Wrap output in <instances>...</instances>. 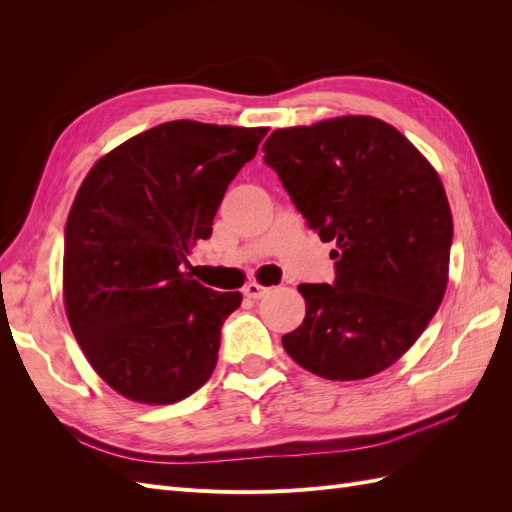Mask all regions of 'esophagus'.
Wrapping results in <instances>:
<instances>
[{
	"mask_svg": "<svg viewBox=\"0 0 512 512\" xmlns=\"http://www.w3.org/2000/svg\"><path fill=\"white\" fill-rule=\"evenodd\" d=\"M267 292H269V288L260 286V284H256V282L245 284V288H243V294H245V297H250V299H262Z\"/></svg>",
	"mask_w": 512,
	"mask_h": 512,
	"instance_id": "esophagus-1",
	"label": "esophagus"
}]
</instances>
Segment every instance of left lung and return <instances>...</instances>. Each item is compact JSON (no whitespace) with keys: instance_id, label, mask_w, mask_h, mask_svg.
I'll use <instances>...</instances> for the list:
<instances>
[{"instance_id":"8db88e82","label":"left lung","mask_w":512,"mask_h":512,"mask_svg":"<svg viewBox=\"0 0 512 512\" xmlns=\"http://www.w3.org/2000/svg\"><path fill=\"white\" fill-rule=\"evenodd\" d=\"M265 162L318 237L337 250L333 284H301L305 320L282 337L303 369L363 380L391 367L442 303L453 215L442 181L376 117L275 130Z\"/></svg>"}]
</instances>
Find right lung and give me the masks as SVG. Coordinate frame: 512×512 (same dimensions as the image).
Masks as SVG:
<instances>
[{
  "instance_id": "obj_1",
  "label": "right lung",
  "mask_w": 512,
  "mask_h": 512,
  "mask_svg": "<svg viewBox=\"0 0 512 512\" xmlns=\"http://www.w3.org/2000/svg\"><path fill=\"white\" fill-rule=\"evenodd\" d=\"M267 132L168 121L87 173L66 222L64 303L87 361L119 395L175 404L213 374L222 324L243 297L183 265Z\"/></svg>"
}]
</instances>
